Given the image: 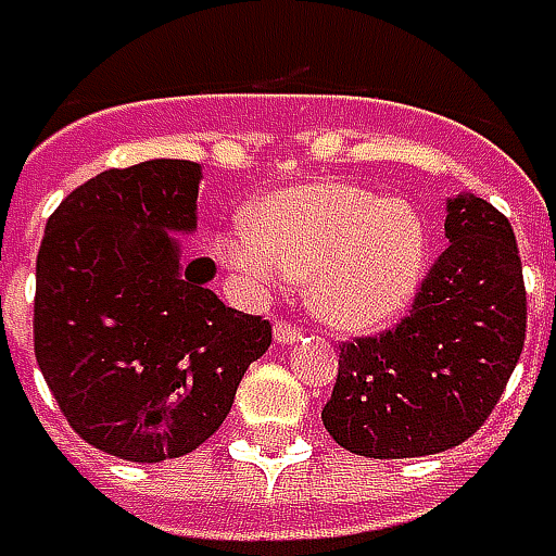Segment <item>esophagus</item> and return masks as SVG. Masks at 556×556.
I'll return each instance as SVG.
<instances>
[{
	"mask_svg": "<svg viewBox=\"0 0 556 556\" xmlns=\"http://www.w3.org/2000/svg\"><path fill=\"white\" fill-rule=\"evenodd\" d=\"M300 337H303V331H300L296 325H290V321H278V325H275V343H281V346L296 343Z\"/></svg>",
	"mask_w": 556,
	"mask_h": 556,
	"instance_id": "34e87169",
	"label": "esophagus"
}]
</instances>
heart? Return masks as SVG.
Returning a JSON list of instances; mask_svg holds the SVG:
<instances>
[{"mask_svg": "<svg viewBox=\"0 0 556 556\" xmlns=\"http://www.w3.org/2000/svg\"><path fill=\"white\" fill-rule=\"evenodd\" d=\"M430 231L412 203L350 182L275 191L219 238L223 266L250 293L309 278V303L328 325L371 331L415 296Z\"/></svg>", "mask_w": 556, "mask_h": 556, "instance_id": "1", "label": "heart"}]
</instances>
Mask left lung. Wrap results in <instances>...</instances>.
Segmentation results:
<instances>
[{
	"label": "left lung",
	"instance_id": "obj_1",
	"mask_svg": "<svg viewBox=\"0 0 556 556\" xmlns=\"http://www.w3.org/2000/svg\"><path fill=\"white\" fill-rule=\"evenodd\" d=\"M445 238L393 331L340 346L321 420L353 455L455 448L492 415L523 353V263L510 223L477 194H458L445 206Z\"/></svg>",
	"mask_w": 556,
	"mask_h": 556
}]
</instances>
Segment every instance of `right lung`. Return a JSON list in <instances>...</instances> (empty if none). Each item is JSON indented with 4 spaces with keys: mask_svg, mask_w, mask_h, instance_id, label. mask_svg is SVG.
<instances>
[{
    "mask_svg": "<svg viewBox=\"0 0 556 556\" xmlns=\"http://www.w3.org/2000/svg\"><path fill=\"white\" fill-rule=\"evenodd\" d=\"M201 163L104 169L46 223L33 350L79 437L123 460L182 458L223 427L271 325L206 288L213 260L182 263L198 228Z\"/></svg>",
    "mask_w": 556,
    "mask_h": 556,
    "instance_id": "obj_1",
    "label": "right lung"
}]
</instances>
